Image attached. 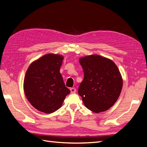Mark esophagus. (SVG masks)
Returning a JSON list of instances; mask_svg holds the SVG:
<instances>
[{"mask_svg": "<svg viewBox=\"0 0 147 147\" xmlns=\"http://www.w3.org/2000/svg\"><path fill=\"white\" fill-rule=\"evenodd\" d=\"M70 90L71 93H73V94H74V93H75L77 91V90H76V88H71L70 89Z\"/></svg>", "mask_w": 147, "mask_h": 147, "instance_id": "obj_1", "label": "esophagus"}]
</instances>
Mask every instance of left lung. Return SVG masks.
Segmentation results:
<instances>
[{
  "label": "left lung",
  "mask_w": 147,
  "mask_h": 147,
  "mask_svg": "<svg viewBox=\"0 0 147 147\" xmlns=\"http://www.w3.org/2000/svg\"><path fill=\"white\" fill-rule=\"evenodd\" d=\"M80 64L84 79L78 93L84 105L95 113L107 110L118 99L123 87L117 66L112 60L97 55L80 59Z\"/></svg>",
  "instance_id": "8db88e82"
}]
</instances>
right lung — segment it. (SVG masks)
<instances>
[{
  "label": "right lung",
  "mask_w": 147,
  "mask_h": 147,
  "mask_svg": "<svg viewBox=\"0 0 147 147\" xmlns=\"http://www.w3.org/2000/svg\"><path fill=\"white\" fill-rule=\"evenodd\" d=\"M63 57L48 54L30 64L26 72L24 90L34 107L45 113L58 110L70 91L59 72Z\"/></svg>",
  "instance_id": "1"
}]
</instances>
